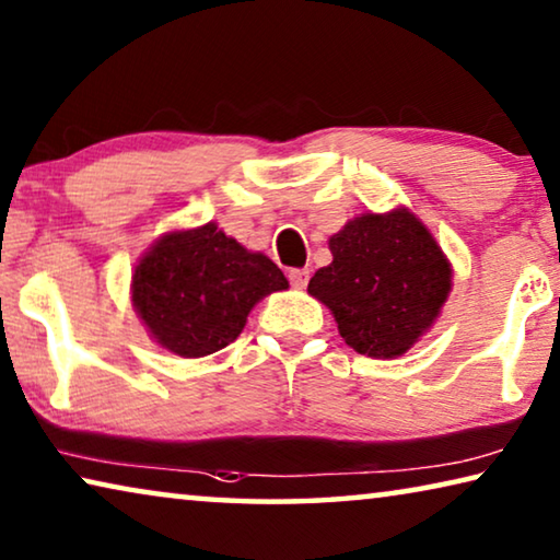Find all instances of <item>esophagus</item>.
<instances>
[{
  "instance_id": "obj_1",
  "label": "esophagus",
  "mask_w": 560,
  "mask_h": 560,
  "mask_svg": "<svg viewBox=\"0 0 560 560\" xmlns=\"http://www.w3.org/2000/svg\"><path fill=\"white\" fill-rule=\"evenodd\" d=\"M288 278H290V285L292 288L303 290L307 285V280H310V272L307 270H290Z\"/></svg>"
}]
</instances>
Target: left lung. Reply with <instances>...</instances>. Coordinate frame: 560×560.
Returning a JSON list of instances; mask_svg holds the SVG:
<instances>
[{
    "instance_id": "obj_1",
    "label": "left lung",
    "mask_w": 560,
    "mask_h": 560,
    "mask_svg": "<svg viewBox=\"0 0 560 560\" xmlns=\"http://www.w3.org/2000/svg\"><path fill=\"white\" fill-rule=\"evenodd\" d=\"M332 262L307 292L330 307L340 338L368 358H398L448 300L453 270L430 230L406 208L365 212L330 237Z\"/></svg>"
}]
</instances>
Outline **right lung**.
I'll return each mask as SVG.
<instances>
[{
  "label": "right lung",
  "instance_id": "add662e5",
  "mask_svg": "<svg viewBox=\"0 0 560 560\" xmlns=\"http://www.w3.org/2000/svg\"><path fill=\"white\" fill-rule=\"evenodd\" d=\"M288 278L262 253L245 250L214 222L162 235L132 275V305L162 348L202 358L230 346L247 315Z\"/></svg>",
  "mask_w": 560,
  "mask_h": 560
}]
</instances>
